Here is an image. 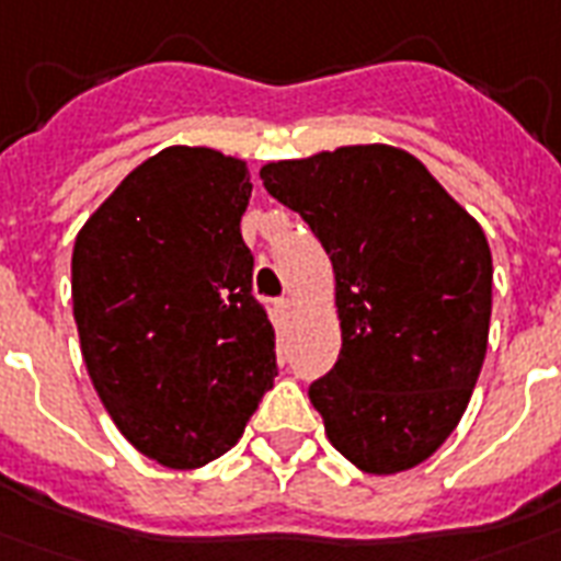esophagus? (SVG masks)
Listing matches in <instances>:
<instances>
[{
    "instance_id": "obj_1",
    "label": "esophagus",
    "mask_w": 561,
    "mask_h": 561,
    "mask_svg": "<svg viewBox=\"0 0 561 561\" xmlns=\"http://www.w3.org/2000/svg\"><path fill=\"white\" fill-rule=\"evenodd\" d=\"M273 306H276V314H279V318H290V314H294V299L290 297H279Z\"/></svg>"
}]
</instances>
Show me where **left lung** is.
<instances>
[{
    "label": "left lung",
    "instance_id": "obj_1",
    "mask_svg": "<svg viewBox=\"0 0 561 561\" xmlns=\"http://www.w3.org/2000/svg\"><path fill=\"white\" fill-rule=\"evenodd\" d=\"M335 271L341 356L309 388L358 470L421 465L456 430L489 347L491 250L414 156L385 144L262 167Z\"/></svg>",
    "mask_w": 561,
    "mask_h": 561
}]
</instances>
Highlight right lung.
<instances>
[{"instance_id": "right-lung-1", "label": "right lung", "mask_w": 561, "mask_h": 561, "mask_svg": "<svg viewBox=\"0 0 561 561\" xmlns=\"http://www.w3.org/2000/svg\"><path fill=\"white\" fill-rule=\"evenodd\" d=\"M241 158L167 147L81 226L72 314L91 382L126 442L173 470L232 450L276 376L252 297Z\"/></svg>"}]
</instances>
